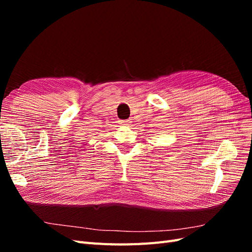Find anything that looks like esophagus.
I'll list each match as a JSON object with an SVG mask.
<instances>
[{
	"instance_id": "obj_1",
	"label": "esophagus",
	"mask_w": 252,
	"mask_h": 252,
	"mask_svg": "<svg viewBox=\"0 0 252 252\" xmlns=\"http://www.w3.org/2000/svg\"><path fill=\"white\" fill-rule=\"evenodd\" d=\"M130 123H131V121H130V120L121 121V124H122V125H124V126H128V125H130Z\"/></svg>"
}]
</instances>
